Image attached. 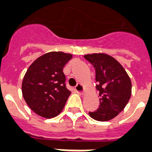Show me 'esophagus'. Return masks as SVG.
<instances>
[{
  "instance_id": "1",
  "label": "esophagus",
  "mask_w": 152,
  "mask_h": 152,
  "mask_svg": "<svg viewBox=\"0 0 152 152\" xmlns=\"http://www.w3.org/2000/svg\"><path fill=\"white\" fill-rule=\"evenodd\" d=\"M76 91L78 92V93H80V94H83L84 91V87L83 84H78L76 86Z\"/></svg>"
}]
</instances>
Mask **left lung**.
Wrapping results in <instances>:
<instances>
[{
    "mask_svg": "<svg viewBox=\"0 0 152 152\" xmlns=\"http://www.w3.org/2000/svg\"><path fill=\"white\" fill-rule=\"evenodd\" d=\"M96 70V89L99 91L98 109L89 112L92 119L108 121L124 109L132 95V81L121 64L105 53L84 55Z\"/></svg>",
    "mask_w": 152,
    "mask_h": 152,
    "instance_id": "8db88e82",
    "label": "left lung"
}]
</instances>
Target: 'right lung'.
Wrapping results in <instances>:
<instances>
[{"label":"right lung","mask_w":152,"mask_h":152,"mask_svg":"<svg viewBox=\"0 0 152 152\" xmlns=\"http://www.w3.org/2000/svg\"><path fill=\"white\" fill-rule=\"evenodd\" d=\"M72 57L70 53L50 52L28 68L22 81V95L35 113L50 119L62 112L71 94L66 88L63 68Z\"/></svg>","instance_id":"obj_1"}]
</instances>
